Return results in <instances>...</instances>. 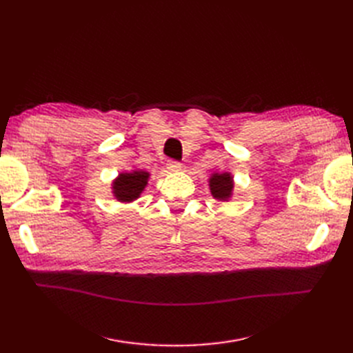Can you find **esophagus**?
Listing matches in <instances>:
<instances>
[{"label": "esophagus", "mask_w": 353, "mask_h": 353, "mask_svg": "<svg viewBox=\"0 0 353 353\" xmlns=\"http://www.w3.org/2000/svg\"><path fill=\"white\" fill-rule=\"evenodd\" d=\"M181 168H183V163L178 162V160H168V169L170 172H176Z\"/></svg>", "instance_id": "1"}]
</instances>
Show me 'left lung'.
<instances>
[{
    "label": "left lung",
    "mask_w": 353,
    "mask_h": 353,
    "mask_svg": "<svg viewBox=\"0 0 353 353\" xmlns=\"http://www.w3.org/2000/svg\"><path fill=\"white\" fill-rule=\"evenodd\" d=\"M212 196L218 200H228L232 194V176L228 172L213 174L209 179Z\"/></svg>",
    "instance_id": "left-lung-1"
}]
</instances>
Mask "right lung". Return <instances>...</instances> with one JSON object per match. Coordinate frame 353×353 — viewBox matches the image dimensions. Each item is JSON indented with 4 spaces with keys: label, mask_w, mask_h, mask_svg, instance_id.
I'll return each instance as SVG.
<instances>
[{
    "label": "right lung",
    "mask_w": 353,
    "mask_h": 353,
    "mask_svg": "<svg viewBox=\"0 0 353 353\" xmlns=\"http://www.w3.org/2000/svg\"><path fill=\"white\" fill-rule=\"evenodd\" d=\"M148 176H150V174L144 172V170H132L130 174H119V176L113 183L114 197L123 203H130L138 199L147 185Z\"/></svg>",
    "instance_id": "add662e5"
}]
</instances>
